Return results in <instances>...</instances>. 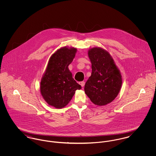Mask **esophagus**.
I'll return each instance as SVG.
<instances>
[{"instance_id":"esophagus-1","label":"esophagus","mask_w":156,"mask_h":156,"mask_svg":"<svg viewBox=\"0 0 156 156\" xmlns=\"http://www.w3.org/2000/svg\"><path fill=\"white\" fill-rule=\"evenodd\" d=\"M79 84L82 86V87H83L84 85H85V82H83V81L80 82H79Z\"/></svg>"}]
</instances>
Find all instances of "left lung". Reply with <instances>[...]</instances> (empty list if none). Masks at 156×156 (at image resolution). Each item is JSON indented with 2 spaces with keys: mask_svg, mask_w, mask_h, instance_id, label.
<instances>
[{
  "mask_svg": "<svg viewBox=\"0 0 156 156\" xmlns=\"http://www.w3.org/2000/svg\"><path fill=\"white\" fill-rule=\"evenodd\" d=\"M88 56L92 73L85 85V92L94 104L104 106L118 95L122 85L121 76L111 56L105 50L91 48Z\"/></svg>",
  "mask_w": 156,
  "mask_h": 156,
  "instance_id": "8db88e82",
  "label": "left lung"
}]
</instances>
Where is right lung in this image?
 Segmentation results:
<instances>
[{"label":"right lung","instance_id":"1","mask_svg":"<svg viewBox=\"0 0 156 156\" xmlns=\"http://www.w3.org/2000/svg\"><path fill=\"white\" fill-rule=\"evenodd\" d=\"M77 49L63 47L50 58L41 82V93L45 101L56 108L65 107L77 89L82 88L73 78L68 66L72 62Z\"/></svg>","mask_w":156,"mask_h":156}]
</instances>
